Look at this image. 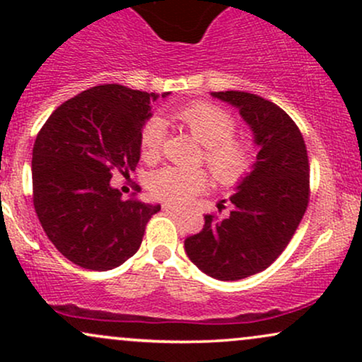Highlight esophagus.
Segmentation results:
<instances>
[{"instance_id":"esophagus-1","label":"esophagus","mask_w":362,"mask_h":362,"mask_svg":"<svg viewBox=\"0 0 362 362\" xmlns=\"http://www.w3.org/2000/svg\"><path fill=\"white\" fill-rule=\"evenodd\" d=\"M163 211H165V213L175 214V216L182 214V209H180V207H177V206H172V204H163Z\"/></svg>"}]
</instances>
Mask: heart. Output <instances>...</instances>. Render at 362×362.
Returning a JSON list of instances; mask_svg holds the SVG:
<instances>
[{"mask_svg": "<svg viewBox=\"0 0 362 362\" xmlns=\"http://www.w3.org/2000/svg\"><path fill=\"white\" fill-rule=\"evenodd\" d=\"M175 117L206 148L204 160L216 180L231 185L250 172L255 153L250 141L235 136L233 115L213 103L195 102L178 109ZM165 132L167 127L161 117H151L144 124L141 131V151L146 160H155L160 155ZM206 189L204 170L165 167L149 178V190L172 204H185Z\"/></svg>", "mask_w": 362, "mask_h": 362, "instance_id": "heart-1", "label": "heart"}]
</instances>
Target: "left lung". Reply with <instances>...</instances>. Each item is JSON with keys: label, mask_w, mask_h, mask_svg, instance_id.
I'll use <instances>...</instances> for the list:
<instances>
[{"label": "left lung", "mask_w": 362, "mask_h": 362, "mask_svg": "<svg viewBox=\"0 0 362 362\" xmlns=\"http://www.w3.org/2000/svg\"><path fill=\"white\" fill-rule=\"evenodd\" d=\"M230 103L253 134L257 160L236 184L226 218L204 216V228L187 236V257L207 276L238 281L264 271L288 247L310 195L306 144L294 120L276 103L248 91H213Z\"/></svg>", "instance_id": "1"}]
</instances>
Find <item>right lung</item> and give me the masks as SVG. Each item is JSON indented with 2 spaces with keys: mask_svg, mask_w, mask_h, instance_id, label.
Segmentation results:
<instances>
[{
  "mask_svg": "<svg viewBox=\"0 0 362 362\" xmlns=\"http://www.w3.org/2000/svg\"><path fill=\"white\" fill-rule=\"evenodd\" d=\"M161 93V98H167ZM160 95L120 85L81 91L52 112L32 151L34 207L45 235L73 264L110 271L139 250L160 204L122 201L110 185L141 156V131Z\"/></svg>",
  "mask_w": 362,
  "mask_h": 362,
  "instance_id": "add662e5",
  "label": "right lung"
}]
</instances>
